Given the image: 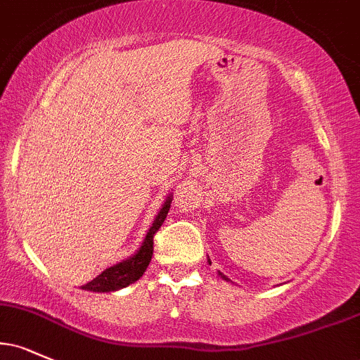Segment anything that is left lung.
<instances>
[{"instance_id": "1", "label": "left lung", "mask_w": 360, "mask_h": 360, "mask_svg": "<svg viewBox=\"0 0 360 360\" xmlns=\"http://www.w3.org/2000/svg\"><path fill=\"white\" fill-rule=\"evenodd\" d=\"M221 278H223V279H225V281H229V278H226V276H221Z\"/></svg>"}]
</instances>
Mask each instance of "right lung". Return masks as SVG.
<instances>
[{
	"instance_id": "1",
	"label": "right lung",
	"mask_w": 360,
	"mask_h": 360,
	"mask_svg": "<svg viewBox=\"0 0 360 360\" xmlns=\"http://www.w3.org/2000/svg\"><path fill=\"white\" fill-rule=\"evenodd\" d=\"M171 196L164 203L162 210H160L159 214L155 217L154 223H152L150 230H148L146 240H143L142 247L134 257L123 260V262L117 264V266L108 267L101 272L98 278H94L89 283L82 284V289H88V291L94 292H105V291H117V289H122L128 286V284L135 283L139 278H142V274L146 272L148 262H150L152 254H154V237L157 230L162 226L164 220H166L169 208H171Z\"/></svg>"
}]
</instances>
